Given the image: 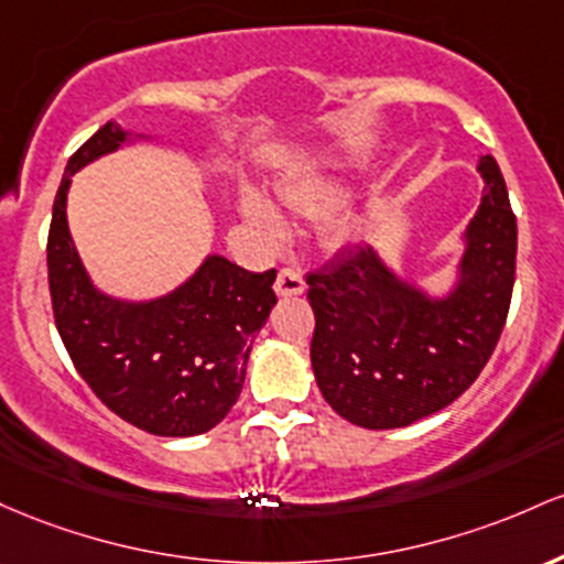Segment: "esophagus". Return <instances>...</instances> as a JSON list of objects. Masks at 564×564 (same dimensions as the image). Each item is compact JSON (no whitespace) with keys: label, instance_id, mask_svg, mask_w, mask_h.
Wrapping results in <instances>:
<instances>
[{"label":"esophagus","instance_id":"1","mask_svg":"<svg viewBox=\"0 0 564 564\" xmlns=\"http://www.w3.org/2000/svg\"><path fill=\"white\" fill-rule=\"evenodd\" d=\"M274 288L280 295H301L303 290H306V280H303V274L299 269H293V265H284L280 274H276Z\"/></svg>","mask_w":564,"mask_h":564}]
</instances>
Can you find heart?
<instances>
[{"label": "heart", "mask_w": 564, "mask_h": 564, "mask_svg": "<svg viewBox=\"0 0 564 564\" xmlns=\"http://www.w3.org/2000/svg\"><path fill=\"white\" fill-rule=\"evenodd\" d=\"M282 194H284V202L293 207H299V210H319V207L333 205V202L338 199V188H333L330 183H299V186L284 188ZM245 205H248V213L256 220H261V224H265V226H276V213L271 210L263 199L250 197ZM335 237L344 239L346 231L335 229Z\"/></svg>", "instance_id": "1"}]
</instances>
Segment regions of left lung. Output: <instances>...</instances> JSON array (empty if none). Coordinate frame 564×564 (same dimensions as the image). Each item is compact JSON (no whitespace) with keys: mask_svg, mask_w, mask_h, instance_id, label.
Here are the masks:
<instances>
[{"mask_svg":"<svg viewBox=\"0 0 564 564\" xmlns=\"http://www.w3.org/2000/svg\"><path fill=\"white\" fill-rule=\"evenodd\" d=\"M485 197L469 224L466 280L429 301L367 245L308 271L312 365L327 404L362 429H400L458 400L496 351L517 274V215L501 167L479 162Z\"/></svg>","mask_w":564,"mask_h":564,"instance_id":"obj_1","label":"left lung"}]
</instances>
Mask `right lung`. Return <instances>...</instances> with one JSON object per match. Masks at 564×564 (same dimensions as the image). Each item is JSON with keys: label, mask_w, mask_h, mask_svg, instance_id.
Instances as JSON below:
<instances>
[{"label": "right lung", "mask_w": 564, "mask_h": 564, "mask_svg": "<svg viewBox=\"0 0 564 564\" xmlns=\"http://www.w3.org/2000/svg\"><path fill=\"white\" fill-rule=\"evenodd\" d=\"M122 141L106 122L74 151L55 194L47 234L55 327L79 376L119 419L156 436L210 432L242 391L252 340L276 303V269L252 274L213 256L162 301L132 306L95 293L68 237L66 192L82 164Z\"/></svg>", "instance_id": "1"}]
</instances>
